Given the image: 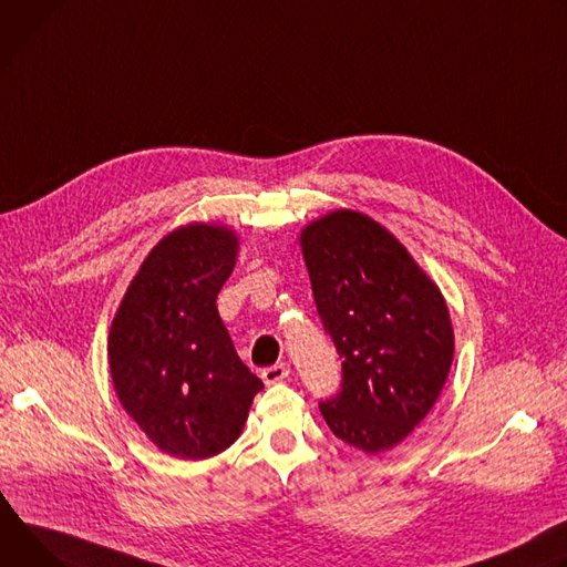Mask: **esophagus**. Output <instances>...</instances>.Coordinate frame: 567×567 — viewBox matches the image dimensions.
I'll return each instance as SVG.
<instances>
[{
	"mask_svg": "<svg viewBox=\"0 0 567 567\" xmlns=\"http://www.w3.org/2000/svg\"><path fill=\"white\" fill-rule=\"evenodd\" d=\"M288 373H290V367H288L286 362H277V364L266 367V369L261 371V379H264L266 385H275V383H279V381H286Z\"/></svg>",
	"mask_w": 567,
	"mask_h": 567,
	"instance_id": "1",
	"label": "esophagus"
}]
</instances>
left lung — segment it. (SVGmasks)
<instances>
[{
  "label": "left lung",
  "mask_w": 567,
  "mask_h": 567,
  "mask_svg": "<svg viewBox=\"0 0 567 567\" xmlns=\"http://www.w3.org/2000/svg\"><path fill=\"white\" fill-rule=\"evenodd\" d=\"M312 297L342 358L340 392L320 403L331 432L390 451L442 394L455 353L444 295L373 218L338 209L303 227Z\"/></svg>",
  "instance_id": "1"
}]
</instances>
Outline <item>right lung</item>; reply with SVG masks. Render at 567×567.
I'll return each mask as SVG.
<instances>
[{
    "label": "right lung",
    "mask_w": 567,
    "mask_h": 567,
    "mask_svg": "<svg viewBox=\"0 0 567 567\" xmlns=\"http://www.w3.org/2000/svg\"><path fill=\"white\" fill-rule=\"evenodd\" d=\"M238 236L192 223L164 236L112 320L107 362L123 410L166 455L207 460L229 449L264 383L238 358L216 297Z\"/></svg>",
    "instance_id": "right-lung-1"
}]
</instances>
